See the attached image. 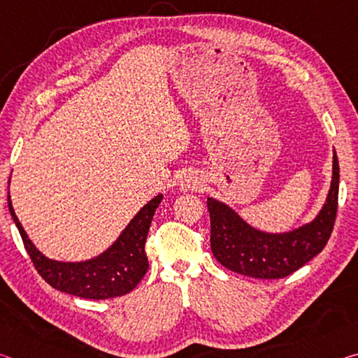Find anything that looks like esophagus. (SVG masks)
<instances>
[{"instance_id": "34e87169", "label": "esophagus", "mask_w": 358, "mask_h": 358, "mask_svg": "<svg viewBox=\"0 0 358 358\" xmlns=\"http://www.w3.org/2000/svg\"><path fill=\"white\" fill-rule=\"evenodd\" d=\"M180 187H181V191H185V192L186 191H201L203 187V180H202V177H199V175L194 172L186 173V177L181 180Z\"/></svg>"}]
</instances>
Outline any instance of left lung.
I'll list each match as a JSON object with an SVG mask.
<instances>
[{
	"label": "left lung",
	"instance_id": "8db88e82",
	"mask_svg": "<svg viewBox=\"0 0 358 358\" xmlns=\"http://www.w3.org/2000/svg\"><path fill=\"white\" fill-rule=\"evenodd\" d=\"M339 164L333 151V177L324 207L311 222L282 234L251 227L229 205L208 197L211 252L217 262L235 273L280 280L317 256L329 241L338 211Z\"/></svg>",
	"mask_w": 358,
	"mask_h": 358
}]
</instances>
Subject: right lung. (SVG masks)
Listing matches in <instances>:
<instances>
[{
	"mask_svg": "<svg viewBox=\"0 0 358 358\" xmlns=\"http://www.w3.org/2000/svg\"><path fill=\"white\" fill-rule=\"evenodd\" d=\"M161 201L162 194L143 205L117 241L98 257L85 262H58L45 257L28 238L25 229L22 227L12 208L10 196H8L10 216L19 229L23 245L38 273L57 290L90 300H106L126 295L142 281L148 270L145 240Z\"/></svg>",
	"mask_w": 358,
	"mask_h": 358,
	"instance_id": "obj_1",
	"label": "right lung"
}]
</instances>
